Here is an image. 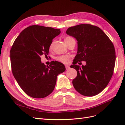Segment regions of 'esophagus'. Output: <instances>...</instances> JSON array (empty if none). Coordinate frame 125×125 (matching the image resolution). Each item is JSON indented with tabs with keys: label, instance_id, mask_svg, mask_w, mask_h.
<instances>
[{
	"label": "esophagus",
	"instance_id": "obj_1",
	"mask_svg": "<svg viewBox=\"0 0 125 125\" xmlns=\"http://www.w3.org/2000/svg\"><path fill=\"white\" fill-rule=\"evenodd\" d=\"M65 67H66V70H68V69H69V68H70L69 66H68V65H66V66H65Z\"/></svg>",
	"mask_w": 125,
	"mask_h": 125
}]
</instances>
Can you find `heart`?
Returning a JSON list of instances; mask_svg holds the SVG:
<instances>
[{"mask_svg":"<svg viewBox=\"0 0 125 125\" xmlns=\"http://www.w3.org/2000/svg\"><path fill=\"white\" fill-rule=\"evenodd\" d=\"M71 37H67L65 39V41H67V40L71 39ZM50 48H52V44L50 45ZM56 59L57 60V61H59L61 62L64 63H67L69 62V56H67V55H62V56H59L57 57L56 58Z\"/></svg>","mask_w":125,"mask_h":125,"instance_id":"1","label":"heart"}]
</instances>
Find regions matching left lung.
Wrapping results in <instances>:
<instances>
[{
    "label": "left lung",
    "instance_id": "8db88e82",
    "mask_svg": "<svg viewBox=\"0 0 125 125\" xmlns=\"http://www.w3.org/2000/svg\"><path fill=\"white\" fill-rule=\"evenodd\" d=\"M66 33L78 42L77 54L70 66L77 71L73 81L74 88L84 96L96 95L106 87L113 75L116 60L114 45L100 28L89 24L71 26ZM82 61L86 62L85 66L76 65Z\"/></svg>",
    "mask_w": 125,
    "mask_h": 125
}]
</instances>
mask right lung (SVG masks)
Instances as JSON below:
<instances>
[{"mask_svg": "<svg viewBox=\"0 0 125 125\" xmlns=\"http://www.w3.org/2000/svg\"><path fill=\"white\" fill-rule=\"evenodd\" d=\"M60 33V29L34 25L23 30L14 42L10 50L12 73L30 96L41 99L50 95L57 75L66 70L61 62L52 61L46 66L41 59V56L48 55L52 39Z\"/></svg>", "mask_w": 125, "mask_h": 125, "instance_id": "right-lung-1", "label": "right lung"}]
</instances>
